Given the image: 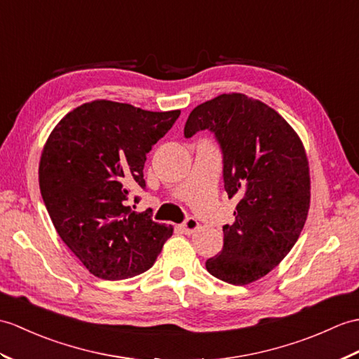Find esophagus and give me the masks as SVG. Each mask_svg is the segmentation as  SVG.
I'll return each mask as SVG.
<instances>
[{"instance_id": "obj_1", "label": "esophagus", "mask_w": 359, "mask_h": 359, "mask_svg": "<svg viewBox=\"0 0 359 359\" xmlns=\"http://www.w3.org/2000/svg\"><path fill=\"white\" fill-rule=\"evenodd\" d=\"M180 229L185 232V234H193L196 229H198V222L193 217H188L185 222L180 224Z\"/></svg>"}]
</instances>
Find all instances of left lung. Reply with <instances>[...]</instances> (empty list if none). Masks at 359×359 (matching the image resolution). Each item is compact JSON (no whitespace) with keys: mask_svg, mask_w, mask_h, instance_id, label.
<instances>
[{"mask_svg":"<svg viewBox=\"0 0 359 359\" xmlns=\"http://www.w3.org/2000/svg\"><path fill=\"white\" fill-rule=\"evenodd\" d=\"M214 133L223 154V182L237 200L236 222L223 226V249L206 269L245 286L271 272L302 234L309 212L311 176L303 142L281 116L241 93L197 105L185 137Z\"/></svg>","mask_w":359,"mask_h":359,"instance_id":"8db88e82","label":"left lung"}]
</instances>
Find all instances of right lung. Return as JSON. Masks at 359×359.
I'll return each instance as SVG.
<instances>
[{
    "mask_svg": "<svg viewBox=\"0 0 359 359\" xmlns=\"http://www.w3.org/2000/svg\"><path fill=\"white\" fill-rule=\"evenodd\" d=\"M179 116L101 99L74 108L50 133L41 196L56 232L95 277L114 281L148 271L172 236L171 224L131 211L127 200L133 188L145 189L147 154Z\"/></svg>",
    "mask_w": 359,
    "mask_h": 359,
    "instance_id": "obj_1",
    "label": "right lung"
}]
</instances>
